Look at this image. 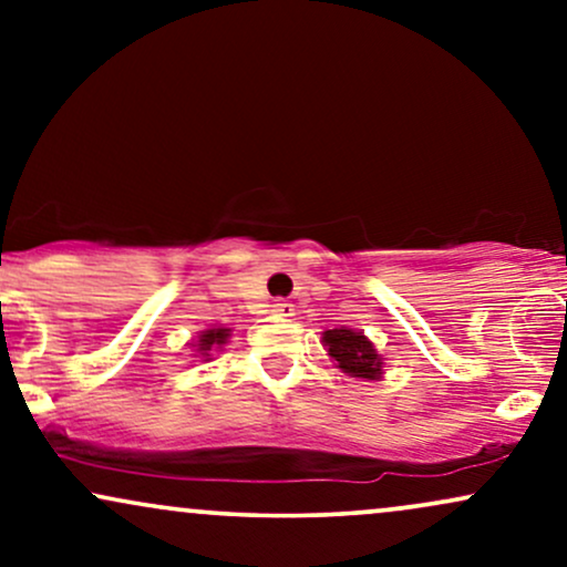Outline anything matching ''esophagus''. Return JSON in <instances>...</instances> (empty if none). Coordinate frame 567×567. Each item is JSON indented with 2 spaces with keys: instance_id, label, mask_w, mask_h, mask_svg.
Returning <instances> with one entry per match:
<instances>
[{
  "instance_id": "1",
  "label": "esophagus",
  "mask_w": 567,
  "mask_h": 567,
  "mask_svg": "<svg viewBox=\"0 0 567 567\" xmlns=\"http://www.w3.org/2000/svg\"><path fill=\"white\" fill-rule=\"evenodd\" d=\"M271 311H275L277 317H292L296 315V306H292L290 301H275L271 303Z\"/></svg>"
}]
</instances>
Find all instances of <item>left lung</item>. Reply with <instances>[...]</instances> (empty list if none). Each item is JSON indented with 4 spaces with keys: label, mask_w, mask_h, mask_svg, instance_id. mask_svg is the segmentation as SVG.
<instances>
[{
    "label": "left lung",
    "mask_w": 567,
    "mask_h": 567,
    "mask_svg": "<svg viewBox=\"0 0 567 567\" xmlns=\"http://www.w3.org/2000/svg\"><path fill=\"white\" fill-rule=\"evenodd\" d=\"M324 347L328 354L338 362L343 373L354 379H379L381 375V357L375 354L373 343L362 333H354L349 328L324 330Z\"/></svg>",
    "instance_id": "8db88e82"
}]
</instances>
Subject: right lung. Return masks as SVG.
I'll list each match as a JSON object with an SVG mask.
<instances>
[{"mask_svg":"<svg viewBox=\"0 0 567 567\" xmlns=\"http://www.w3.org/2000/svg\"><path fill=\"white\" fill-rule=\"evenodd\" d=\"M226 338H229V328H210L205 330V333L199 336V343H197V351L202 357H210V351L220 347V343H226Z\"/></svg>","mask_w":567,"mask_h":567,"instance_id":"1","label":"right lung"}]
</instances>
